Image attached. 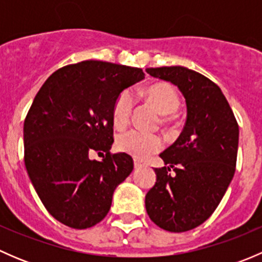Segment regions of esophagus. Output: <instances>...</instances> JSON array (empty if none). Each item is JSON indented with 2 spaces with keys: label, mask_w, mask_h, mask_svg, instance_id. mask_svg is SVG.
<instances>
[{
  "label": "esophagus",
  "mask_w": 262,
  "mask_h": 262,
  "mask_svg": "<svg viewBox=\"0 0 262 262\" xmlns=\"http://www.w3.org/2000/svg\"><path fill=\"white\" fill-rule=\"evenodd\" d=\"M146 166V163H143L142 161H139L138 158H134V167L136 168H142Z\"/></svg>",
  "instance_id": "esophagus-1"
}]
</instances>
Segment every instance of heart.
Wrapping results in <instances>:
<instances>
[{"mask_svg": "<svg viewBox=\"0 0 262 262\" xmlns=\"http://www.w3.org/2000/svg\"><path fill=\"white\" fill-rule=\"evenodd\" d=\"M146 96L163 115L172 114L179 109L180 97L173 86L168 83H156L146 90ZM134 106V96L130 91L121 92L115 100L113 107V120L115 126L123 128L130 120ZM116 147L121 152L129 153L137 158H147L162 148V138L157 134L130 129L119 134Z\"/></svg>", "mask_w": 262, "mask_h": 262, "instance_id": "b5f03b06", "label": "heart"}]
</instances>
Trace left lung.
Returning <instances> with one entry per match:
<instances>
[{
    "instance_id": "left-lung-1",
    "label": "left lung",
    "mask_w": 262,
    "mask_h": 262,
    "mask_svg": "<svg viewBox=\"0 0 262 262\" xmlns=\"http://www.w3.org/2000/svg\"><path fill=\"white\" fill-rule=\"evenodd\" d=\"M146 71L178 86L187 109L181 134L160 155L165 166L155 168L146 210L160 228L186 232L212 215L233 179L238 124L222 90L205 76L181 66Z\"/></svg>"
}]
</instances>
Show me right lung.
Returning a JSON list of instances; mask_svg holds the SVG:
<instances>
[{"label":"right lung","mask_w":262,"mask_h":262,"mask_svg":"<svg viewBox=\"0 0 262 262\" xmlns=\"http://www.w3.org/2000/svg\"><path fill=\"white\" fill-rule=\"evenodd\" d=\"M141 68L83 60L55 71L36 94L24 123L25 167L57 221L84 229L106 216L113 194L133 171V158L110 153L113 107L142 81ZM97 151L102 161L91 160Z\"/></svg>","instance_id":"obj_1"}]
</instances>
